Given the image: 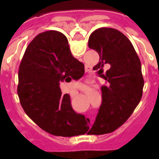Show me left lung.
<instances>
[{
    "label": "left lung",
    "instance_id": "left-lung-1",
    "mask_svg": "<svg viewBox=\"0 0 159 159\" xmlns=\"http://www.w3.org/2000/svg\"><path fill=\"white\" fill-rule=\"evenodd\" d=\"M89 47L100 55V62L93 69L102 75L107 85L101 87L102 103L88 134H104L123 125L140 102L144 86L141 64L131 42L116 29L94 30ZM106 64L110 69L103 74Z\"/></svg>",
    "mask_w": 159,
    "mask_h": 159
}]
</instances>
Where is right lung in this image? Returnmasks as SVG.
I'll list each match as a JSON object with an SVG mask.
<instances>
[{"label": "right lung", "mask_w": 159, "mask_h": 159, "mask_svg": "<svg viewBox=\"0 0 159 159\" xmlns=\"http://www.w3.org/2000/svg\"><path fill=\"white\" fill-rule=\"evenodd\" d=\"M83 74L84 65L72 56L64 34L49 30L37 35L27 47L19 66L18 95L23 109L51 134H83V115L74 111L70 95H63L59 83L80 79Z\"/></svg>", "instance_id": "obj_1"}]
</instances>
